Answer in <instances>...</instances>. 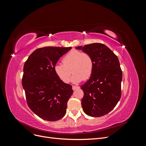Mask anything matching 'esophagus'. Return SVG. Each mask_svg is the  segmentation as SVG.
<instances>
[{"instance_id": "34e87169", "label": "esophagus", "mask_w": 146, "mask_h": 146, "mask_svg": "<svg viewBox=\"0 0 146 146\" xmlns=\"http://www.w3.org/2000/svg\"><path fill=\"white\" fill-rule=\"evenodd\" d=\"M78 88H79V86H72V90H76L78 89Z\"/></svg>"}]
</instances>
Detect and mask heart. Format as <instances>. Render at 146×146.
Wrapping results in <instances>:
<instances>
[{"instance_id": "heart-1", "label": "heart", "mask_w": 146, "mask_h": 146, "mask_svg": "<svg viewBox=\"0 0 146 146\" xmlns=\"http://www.w3.org/2000/svg\"><path fill=\"white\" fill-rule=\"evenodd\" d=\"M62 62L63 64H55L54 70L56 76L66 83L69 82L72 72V81L78 83L89 78L93 72V60L86 52L72 50L63 57Z\"/></svg>"}]
</instances>
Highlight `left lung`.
Masks as SVG:
<instances>
[{
	"label": "left lung",
	"instance_id": "obj_1",
	"mask_svg": "<svg viewBox=\"0 0 146 146\" xmlns=\"http://www.w3.org/2000/svg\"><path fill=\"white\" fill-rule=\"evenodd\" d=\"M76 48L89 54L94 62L91 76L80 86L84 92L83 111L92 117L105 115L115 107L121 97L122 72L117 56L101 43Z\"/></svg>",
	"mask_w": 146,
	"mask_h": 146
}]
</instances>
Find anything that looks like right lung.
<instances>
[{
  "mask_svg": "<svg viewBox=\"0 0 146 146\" xmlns=\"http://www.w3.org/2000/svg\"><path fill=\"white\" fill-rule=\"evenodd\" d=\"M71 47H45L35 50L24 66L22 85L29 107L38 116L56 121L66 113L73 93L72 86L61 81L54 67Z\"/></svg>",
  "mask_w": 146,
  "mask_h": 146,
  "instance_id": "add662e5",
  "label": "right lung"
}]
</instances>
